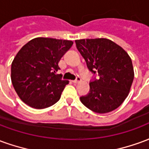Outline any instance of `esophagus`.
Returning <instances> with one entry per match:
<instances>
[{
  "label": "esophagus",
  "instance_id": "1",
  "mask_svg": "<svg viewBox=\"0 0 149 149\" xmlns=\"http://www.w3.org/2000/svg\"><path fill=\"white\" fill-rule=\"evenodd\" d=\"M81 78L79 77H77V79H76L75 81H72V82H73L74 84H77V83L81 82Z\"/></svg>",
  "mask_w": 149,
  "mask_h": 149
}]
</instances>
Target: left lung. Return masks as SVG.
Masks as SVG:
<instances>
[{
	"instance_id": "8db88e82",
	"label": "left lung",
	"mask_w": 149,
	"mask_h": 149,
	"mask_svg": "<svg viewBox=\"0 0 149 149\" xmlns=\"http://www.w3.org/2000/svg\"><path fill=\"white\" fill-rule=\"evenodd\" d=\"M76 45L88 69L100 77L90 82V91L80 98L81 103L97 113L115 110L128 97L134 79L131 57L106 38L77 40Z\"/></svg>"
}]
</instances>
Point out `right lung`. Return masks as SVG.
<instances>
[{
  "label": "right lung",
  "instance_id": "right-lung-1",
  "mask_svg": "<svg viewBox=\"0 0 149 149\" xmlns=\"http://www.w3.org/2000/svg\"><path fill=\"white\" fill-rule=\"evenodd\" d=\"M68 40L37 37L25 44L12 62L11 81L21 100L29 106L42 109L61 98L68 81L56 74L58 63L72 45Z\"/></svg>",
  "mask_w": 149,
  "mask_h": 149
}]
</instances>
